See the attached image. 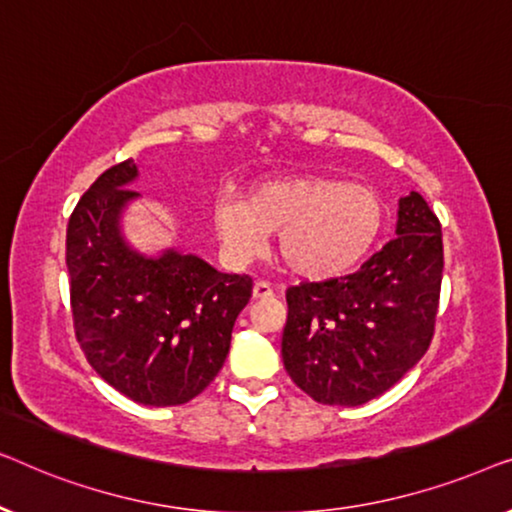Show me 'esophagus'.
<instances>
[{"mask_svg":"<svg viewBox=\"0 0 512 512\" xmlns=\"http://www.w3.org/2000/svg\"><path fill=\"white\" fill-rule=\"evenodd\" d=\"M272 296V286L268 282H256L254 284V298L261 300V298H270Z\"/></svg>","mask_w":512,"mask_h":512,"instance_id":"34e87169","label":"esophagus"}]
</instances>
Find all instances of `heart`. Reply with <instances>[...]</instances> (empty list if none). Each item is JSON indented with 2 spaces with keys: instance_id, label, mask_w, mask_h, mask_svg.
<instances>
[{
  "instance_id": "b5f03b06",
  "label": "heart",
  "mask_w": 512,
  "mask_h": 512,
  "mask_svg": "<svg viewBox=\"0 0 512 512\" xmlns=\"http://www.w3.org/2000/svg\"><path fill=\"white\" fill-rule=\"evenodd\" d=\"M212 219L221 247L237 263L261 256L279 230V258L300 277L326 279L368 256L384 226L373 188L319 174L258 181L247 198L221 193Z\"/></svg>"
}]
</instances>
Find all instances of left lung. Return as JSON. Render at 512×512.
Segmentation results:
<instances>
[{
  "instance_id": "1",
  "label": "left lung",
  "mask_w": 512,
  "mask_h": 512,
  "mask_svg": "<svg viewBox=\"0 0 512 512\" xmlns=\"http://www.w3.org/2000/svg\"><path fill=\"white\" fill-rule=\"evenodd\" d=\"M394 240L354 275L286 291L284 368L324 405H363L426 354L443 282L440 221L422 195L398 200Z\"/></svg>"
}]
</instances>
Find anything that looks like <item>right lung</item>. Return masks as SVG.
<instances>
[{
    "mask_svg": "<svg viewBox=\"0 0 512 512\" xmlns=\"http://www.w3.org/2000/svg\"><path fill=\"white\" fill-rule=\"evenodd\" d=\"M135 179L132 160L109 167L69 216V298L76 340L95 373L135 403L167 408L219 375L254 282L177 249H132L121 214L139 198Z\"/></svg>",
    "mask_w": 512,
    "mask_h": 512,
    "instance_id": "obj_1",
    "label": "right lung"
}]
</instances>
